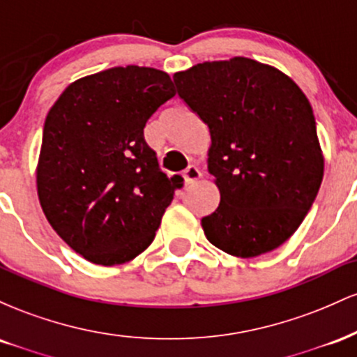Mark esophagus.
Listing matches in <instances>:
<instances>
[{
	"label": "esophagus",
	"instance_id": "1",
	"mask_svg": "<svg viewBox=\"0 0 357 357\" xmlns=\"http://www.w3.org/2000/svg\"><path fill=\"white\" fill-rule=\"evenodd\" d=\"M199 178H202V173H199V169L196 166H188L186 169L183 171L184 184H192L195 181H198Z\"/></svg>",
	"mask_w": 357,
	"mask_h": 357
}]
</instances>
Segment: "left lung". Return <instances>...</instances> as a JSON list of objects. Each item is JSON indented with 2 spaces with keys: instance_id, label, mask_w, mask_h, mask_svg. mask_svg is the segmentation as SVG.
Returning <instances> with one entry per match:
<instances>
[{
  "instance_id": "8db88e82",
  "label": "left lung",
  "mask_w": 357,
  "mask_h": 357,
  "mask_svg": "<svg viewBox=\"0 0 357 357\" xmlns=\"http://www.w3.org/2000/svg\"><path fill=\"white\" fill-rule=\"evenodd\" d=\"M173 80L210 129L208 169L220 204L202 220L206 238L241 258L280 247L305 218L324 174L304 92L280 70L245 56L204 61Z\"/></svg>"
}]
</instances>
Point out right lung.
Listing matches in <instances>:
<instances>
[{"label": "right lung", "instance_id": "right-lung-1", "mask_svg": "<svg viewBox=\"0 0 357 357\" xmlns=\"http://www.w3.org/2000/svg\"><path fill=\"white\" fill-rule=\"evenodd\" d=\"M176 90L166 72L114 67L65 89L43 127L36 186L45 216L68 247L119 265L153 243L183 178H167L144 127Z\"/></svg>", "mask_w": 357, "mask_h": 357}]
</instances>
